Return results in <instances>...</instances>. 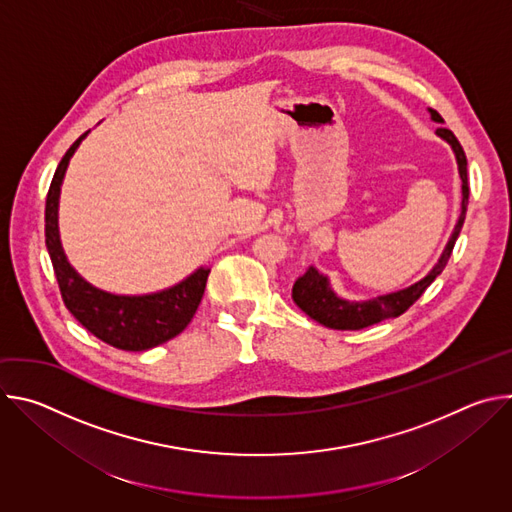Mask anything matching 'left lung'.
<instances>
[{"instance_id":"8db88e82","label":"left lung","mask_w":512,"mask_h":512,"mask_svg":"<svg viewBox=\"0 0 512 512\" xmlns=\"http://www.w3.org/2000/svg\"><path fill=\"white\" fill-rule=\"evenodd\" d=\"M431 119L437 123H444L442 115L429 109ZM437 135L444 137L446 141L452 143V148L456 152V160H458V168H460V178H462V214L458 218V225L454 229V235L444 251V255L437 261V265L429 271L427 277H423L421 281H417L415 285L395 291V294L389 296H379L377 300H369V302H346L334 296V291L328 285V279L318 273L314 267H308L304 275H300L294 283V291H291V296H294V302L316 322H320L326 328H334V330H362L367 326L379 324L383 320L389 318H397L401 314H405L421 296L423 291L431 285V281L444 271V267L450 261V255L454 251L456 239L462 231L464 225V218H466V208H468V196H470V186H468V160L466 154L462 150V145L458 141V137L446 129L440 127L437 129Z\"/></svg>"}]
</instances>
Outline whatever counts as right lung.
<instances>
[{"mask_svg": "<svg viewBox=\"0 0 512 512\" xmlns=\"http://www.w3.org/2000/svg\"><path fill=\"white\" fill-rule=\"evenodd\" d=\"M83 133L62 156L46 196V247L52 259L60 296L68 312L99 340L121 350H148L178 336L194 318L210 269L200 267L182 283L152 296H113L87 283L64 257L58 239V194L70 156Z\"/></svg>", "mask_w": 512, "mask_h": 512, "instance_id": "add662e5", "label": "right lung"}]
</instances>
